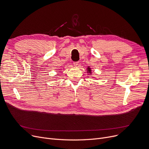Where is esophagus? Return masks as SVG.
I'll return each instance as SVG.
<instances>
[{
	"label": "esophagus",
	"mask_w": 149,
	"mask_h": 149,
	"mask_svg": "<svg viewBox=\"0 0 149 149\" xmlns=\"http://www.w3.org/2000/svg\"><path fill=\"white\" fill-rule=\"evenodd\" d=\"M79 64V61H74V65L75 66H77Z\"/></svg>",
	"instance_id": "obj_1"
}]
</instances>
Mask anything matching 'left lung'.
<instances>
[{"instance_id":"8db88e82","label":"left lung","mask_w":149,"mask_h":149,"mask_svg":"<svg viewBox=\"0 0 149 149\" xmlns=\"http://www.w3.org/2000/svg\"><path fill=\"white\" fill-rule=\"evenodd\" d=\"M88 71H89V73H91V68L89 67V68H88Z\"/></svg>"}]
</instances>
